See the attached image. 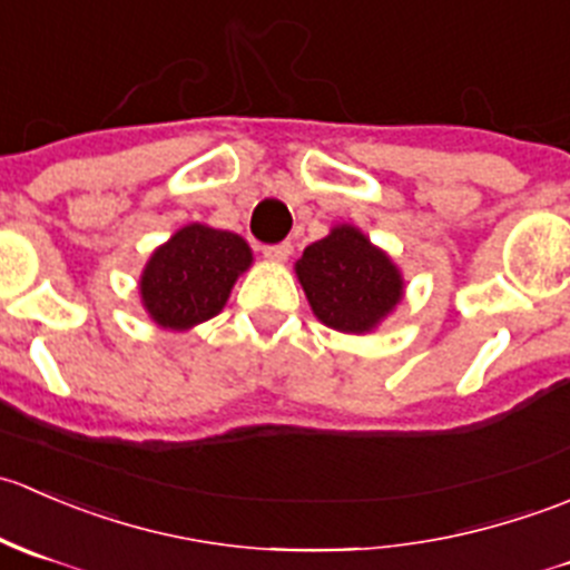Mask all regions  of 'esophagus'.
Returning a JSON list of instances; mask_svg holds the SVG:
<instances>
[{
  "label": "esophagus",
  "mask_w": 570,
  "mask_h": 570,
  "mask_svg": "<svg viewBox=\"0 0 570 570\" xmlns=\"http://www.w3.org/2000/svg\"><path fill=\"white\" fill-rule=\"evenodd\" d=\"M292 253V243H278V245H267L264 248V256L269 258V262H286Z\"/></svg>",
  "instance_id": "1"
}]
</instances>
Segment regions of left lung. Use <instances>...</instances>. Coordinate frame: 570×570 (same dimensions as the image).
I'll return each instance as SVG.
<instances>
[{"mask_svg": "<svg viewBox=\"0 0 570 570\" xmlns=\"http://www.w3.org/2000/svg\"><path fill=\"white\" fill-rule=\"evenodd\" d=\"M295 273L317 320L342 333L375 331L405 289L392 258L347 223L308 245Z\"/></svg>", "mask_w": 570, "mask_h": 570, "instance_id": "left-lung-1", "label": "left lung"}]
</instances>
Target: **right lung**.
<instances>
[{
    "instance_id": "right-lung-1",
    "label": "right lung",
    "mask_w": 570,
    "mask_h": 570,
    "mask_svg": "<svg viewBox=\"0 0 570 570\" xmlns=\"http://www.w3.org/2000/svg\"><path fill=\"white\" fill-rule=\"evenodd\" d=\"M253 264L239 234L189 223L148 258L140 297L148 317L168 331H187L223 312L232 286Z\"/></svg>"
}]
</instances>
